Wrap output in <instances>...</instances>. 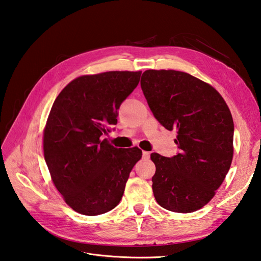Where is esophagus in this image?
I'll list each match as a JSON object with an SVG mask.
<instances>
[{
    "label": "esophagus",
    "mask_w": 261,
    "mask_h": 261,
    "mask_svg": "<svg viewBox=\"0 0 261 261\" xmlns=\"http://www.w3.org/2000/svg\"><path fill=\"white\" fill-rule=\"evenodd\" d=\"M142 156H143V159L148 160V159L150 158V152H148V151H143V152H142Z\"/></svg>",
    "instance_id": "esophagus-1"
}]
</instances>
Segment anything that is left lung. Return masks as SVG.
<instances>
[{
  "mask_svg": "<svg viewBox=\"0 0 261 261\" xmlns=\"http://www.w3.org/2000/svg\"><path fill=\"white\" fill-rule=\"evenodd\" d=\"M141 88L158 121L176 131L179 149L173 158L151 154L153 194L168 211H198L215 195L232 161L228 106L214 87L183 71L145 70Z\"/></svg>",
  "mask_w": 261,
  "mask_h": 261,
  "instance_id": "1",
  "label": "left lung"
}]
</instances>
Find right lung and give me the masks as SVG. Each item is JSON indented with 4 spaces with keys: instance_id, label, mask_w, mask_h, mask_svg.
<instances>
[{
    "instance_id": "right-lung-1",
    "label": "right lung",
    "mask_w": 261,
    "mask_h": 261,
    "mask_svg": "<svg viewBox=\"0 0 261 261\" xmlns=\"http://www.w3.org/2000/svg\"><path fill=\"white\" fill-rule=\"evenodd\" d=\"M142 71L84 75L67 85L53 103L43 148L51 181L66 204L83 215L115 208L133 166L137 146L117 149L102 135L117 123L118 109L135 90Z\"/></svg>"
}]
</instances>
